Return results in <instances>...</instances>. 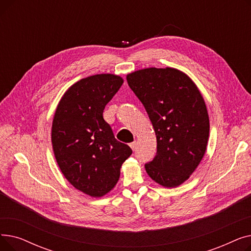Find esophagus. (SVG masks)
Here are the masks:
<instances>
[{
  "label": "esophagus",
  "instance_id": "obj_1",
  "mask_svg": "<svg viewBox=\"0 0 251 251\" xmlns=\"http://www.w3.org/2000/svg\"><path fill=\"white\" fill-rule=\"evenodd\" d=\"M129 146H130L131 149H132V151H135V150H136V147H137V141L135 140V141H133V142H131V143L129 144Z\"/></svg>",
  "mask_w": 251,
  "mask_h": 251
}]
</instances>
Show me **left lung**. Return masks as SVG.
<instances>
[{"label":"left lung","mask_w":251,"mask_h":251,"mask_svg":"<svg viewBox=\"0 0 251 251\" xmlns=\"http://www.w3.org/2000/svg\"><path fill=\"white\" fill-rule=\"evenodd\" d=\"M126 79L156 136V154L146 165L147 173L163 187H178L206 151L209 119L201 91L186 73L172 67L136 70Z\"/></svg>","instance_id":"8db88e82"}]
</instances>
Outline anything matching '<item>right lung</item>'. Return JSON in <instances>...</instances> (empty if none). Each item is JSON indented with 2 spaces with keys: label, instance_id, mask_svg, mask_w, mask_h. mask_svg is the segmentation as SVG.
<instances>
[{
  "label": "right lung",
  "instance_id": "right-lung-1",
  "mask_svg": "<svg viewBox=\"0 0 251 251\" xmlns=\"http://www.w3.org/2000/svg\"><path fill=\"white\" fill-rule=\"evenodd\" d=\"M121 76L101 73L72 84L52 119L51 146L61 172L73 187L91 197L114 189L123 163L132 153L103 120V109L123 84Z\"/></svg>",
  "mask_w": 251,
  "mask_h": 251
}]
</instances>
